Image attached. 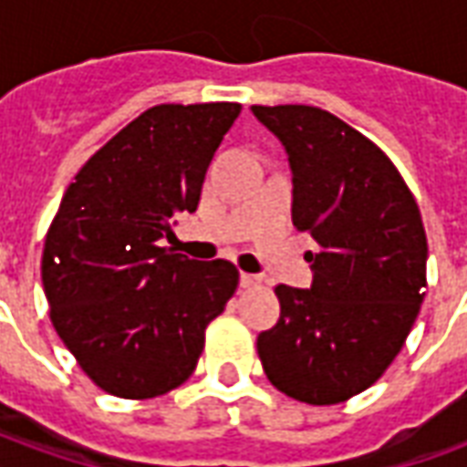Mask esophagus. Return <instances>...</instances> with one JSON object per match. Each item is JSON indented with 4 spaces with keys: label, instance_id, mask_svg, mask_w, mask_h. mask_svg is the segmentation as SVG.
Segmentation results:
<instances>
[{
    "label": "esophagus",
    "instance_id": "1",
    "mask_svg": "<svg viewBox=\"0 0 467 467\" xmlns=\"http://www.w3.org/2000/svg\"><path fill=\"white\" fill-rule=\"evenodd\" d=\"M240 283H243V287H257V285H260V277H257V275L243 273L240 275Z\"/></svg>",
    "mask_w": 467,
    "mask_h": 467
}]
</instances>
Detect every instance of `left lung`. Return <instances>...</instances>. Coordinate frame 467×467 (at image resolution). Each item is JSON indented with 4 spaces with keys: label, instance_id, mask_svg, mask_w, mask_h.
Segmentation results:
<instances>
[{
    "label": "left lung",
    "instance_id": "8db88e82",
    "mask_svg": "<svg viewBox=\"0 0 467 467\" xmlns=\"http://www.w3.org/2000/svg\"><path fill=\"white\" fill-rule=\"evenodd\" d=\"M293 170V224L315 253L307 290L277 285L280 320L257 337L275 388L307 405L368 390L425 297L428 240L408 184L378 144L320 107L254 105Z\"/></svg>",
    "mask_w": 467,
    "mask_h": 467
}]
</instances>
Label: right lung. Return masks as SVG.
<instances>
[{
  "mask_svg": "<svg viewBox=\"0 0 467 467\" xmlns=\"http://www.w3.org/2000/svg\"><path fill=\"white\" fill-rule=\"evenodd\" d=\"M237 115L234 102L150 107L87 160L49 224V317L109 395L144 400L182 385L207 325L237 290L233 263H197L164 247L177 214L197 210Z\"/></svg>",
  "mask_w": 467,
  "mask_h": 467,
  "instance_id": "1",
  "label": "right lung"
}]
</instances>
